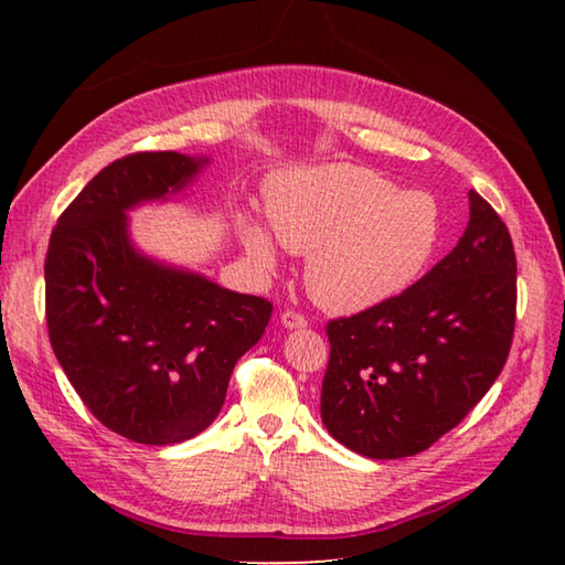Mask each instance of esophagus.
Instances as JSON below:
<instances>
[{
	"instance_id": "obj_1",
	"label": "esophagus",
	"mask_w": 565,
	"mask_h": 565,
	"mask_svg": "<svg viewBox=\"0 0 565 565\" xmlns=\"http://www.w3.org/2000/svg\"><path fill=\"white\" fill-rule=\"evenodd\" d=\"M279 319H281V327L284 329H303L306 323H309V319H306L303 313L294 311V309H286Z\"/></svg>"
}]
</instances>
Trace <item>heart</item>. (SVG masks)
<instances>
[{"label": "heart", "instance_id": "heart-1", "mask_svg": "<svg viewBox=\"0 0 565 565\" xmlns=\"http://www.w3.org/2000/svg\"><path fill=\"white\" fill-rule=\"evenodd\" d=\"M266 214L271 228L248 214L236 218L248 259L274 269L276 238L289 252L306 254V289L337 313L371 309L408 289L441 236L434 196L398 191L379 171L343 161L274 177Z\"/></svg>", "mask_w": 565, "mask_h": 565}]
</instances>
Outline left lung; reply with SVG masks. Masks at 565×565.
I'll use <instances>...</instances> for the list:
<instances>
[{"label": "left lung", "instance_id": "left-lung-1", "mask_svg": "<svg viewBox=\"0 0 565 565\" xmlns=\"http://www.w3.org/2000/svg\"><path fill=\"white\" fill-rule=\"evenodd\" d=\"M463 236L394 299L327 323L321 420L369 458L416 456L461 424L509 359L515 252L501 216L468 191Z\"/></svg>", "mask_w": 565, "mask_h": 565}]
</instances>
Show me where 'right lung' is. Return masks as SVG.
<instances>
[{
	"mask_svg": "<svg viewBox=\"0 0 565 565\" xmlns=\"http://www.w3.org/2000/svg\"><path fill=\"white\" fill-rule=\"evenodd\" d=\"M206 159L137 151L104 167L56 218L44 262L56 361L94 418L134 444L202 434L274 306L141 256L127 212L186 186Z\"/></svg>",
	"mask_w": 565,
	"mask_h": 565,
	"instance_id": "add662e5",
	"label": "right lung"
}]
</instances>
